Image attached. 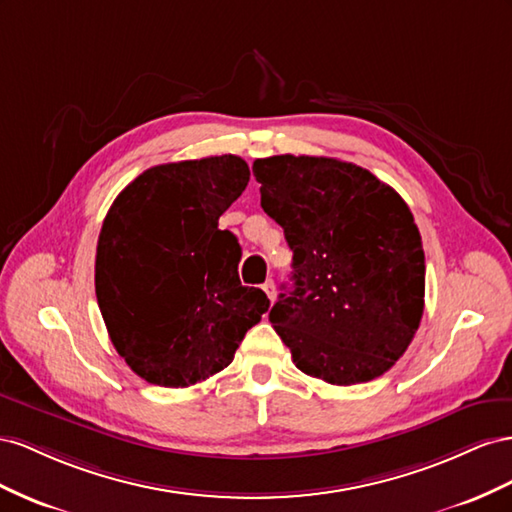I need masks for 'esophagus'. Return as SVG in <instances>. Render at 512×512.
I'll list each match as a JSON object with an SVG mask.
<instances>
[{
	"label": "esophagus",
	"instance_id": "34e87169",
	"mask_svg": "<svg viewBox=\"0 0 512 512\" xmlns=\"http://www.w3.org/2000/svg\"><path fill=\"white\" fill-rule=\"evenodd\" d=\"M261 287H264V291H266V296L274 302V298H276V287H274V281L270 279V281H266L264 285H261Z\"/></svg>",
	"mask_w": 512,
	"mask_h": 512
}]
</instances>
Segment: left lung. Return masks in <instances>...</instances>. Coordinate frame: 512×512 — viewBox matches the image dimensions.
<instances>
[{
	"mask_svg": "<svg viewBox=\"0 0 512 512\" xmlns=\"http://www.w3.org/2000/svg\"><path fill=\"white\" fill-rule=\"evenodd\" d=\"M261 208L294 251L270 324L296 367L334 386L384 375L425 311V251L401 195L354 163L257 158Z\"/></svg>",
	"mask_w": 512,
	"mask_h": 512,
	"instance_id": "left-lung-1",
	"label": "left lung"
}]
</instances>
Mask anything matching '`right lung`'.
Masks as SVG:
<instances>
[{"label":"right lung","mask_w":512,"mask_h":512,"mask_svg":"<svg viewBox=\"0 0 512 512\" xmlns=\"http://www.w3.org/2000/svg\"><path fill=\"white\" fill-rule=\"evenodd\" d=\"M251 178L240 156L156 165L115 197L96 246V298L118 354L145 382L186 388L229 367L270 300L238 276L218 218Z\"/></svg>","instance_id":"add662e5"}]
</instances>
